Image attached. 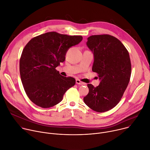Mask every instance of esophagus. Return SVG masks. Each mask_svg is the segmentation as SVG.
Listing matches in <instances>:
<instances>
[{
	"label": "esophagus",
	"instance_id": "obj_1",
	"mask_svg": "<svg viewBox=\"0 0 150 150\" xmlns=\"http://www.w3.org/2000/svg\"><path fill=\"white\" fill-rule=\"evenodd\" d=\"M76 84H79V85H84L85 84V83L81 82V81L79 79H76Z\"/></svg>",
	"mask_w": 150,
	"mask_h": 150
}]
</instances>
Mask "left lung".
I'll list each match as a JSON object with an SVG mask.
<instances>
[{
	"mask_svg": "<svg viewBox=\"0 0 150 150\" xmlns=\"http://www.w3.org/2000/svg\"><path fill=\"white\" fill-rule=\"evenodd\" d=\"M87 46L93 54V72L99 74V85L87 84L89 92L84 103L91 110L103 112L111 110L121 100L130 78L129 54L121 41L111 35H93Z\"/></svg>",
	"mask_w": 150,
	"mask_h": 150,
	"instance_id": "left-lung-1",
	"label": "left lung"
}]
</instances>
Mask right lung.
<instances>
[{
	"mask_svg": "<svg viewBox=\"0 0 150 150\" xmlns=\"http://www.w3.org/2000/svg\"><path fill=\"white\" fill-rule=\"evenodd\" d=\"M82 40L81 36L51 32L27 44L20 60V73L24 89L33 103L44 108L54 106L75 85L74 78L62 76L56 68L65 60L67 50Z\"/></svg>",
	"mask_w": 150,
	"mask_h": 150,
	"instance_id": "1",
	"label": "right lung"
}]
</instances>
